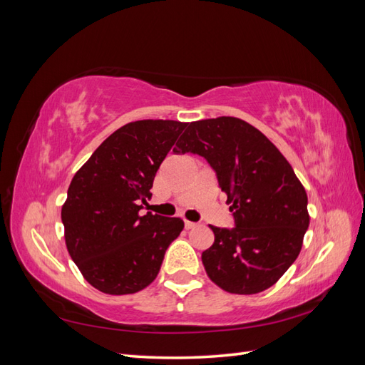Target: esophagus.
Masks as SVG:
<instances>
[{"mask_svg": "<svg viewBox=\"0 0 365 365\" xmlns=\"http://www.w3.org/2000/svg\"><path fill=\"white\" fill-rule=\"evenodd\" d=\"M197 224L196 222H191V221H185V228H186V230H191V228H194V227H196Z\"/></svg>", "mask_w": 365, "mask_h": 365, "instance_id": "34e87169", "label": "esophagus"}]
</instances>
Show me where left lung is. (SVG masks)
I'll list each match as a JSON object with an SVG mask.
<instances>
[{"instance_id":"8db88e82","label":"left lung","mask_w":365,"mask_h":365,"mask_svg":"<svg viewBox=\"0 0 365 365\" xmlns=\"http://www.w3.org/2000/svg\"><path fill=\"white\" fill-rule=\"evenodd\" d=\"M175 154H199L215 169L235 228L210 225L215 242L202 253L213 283L232 294H258L297 259L308 230V196L274 143L240 118L188 124Z\"/></svg>"}]
</instances>
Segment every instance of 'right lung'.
Masks as SVG:
<instances>
[{
    "label": "right lung",
    "instance_id": "add662e5",
    "mask_svg": "<svg viewBox=\"0 0 365 365\" xmlns=\"http://www.w3.org/2000/svg\"><path fill=\"white\" fill-rule=\"evenodd\" d=\"M188 123L141 120L115 130L93 152L62 205L65 244L98 291L135 294L157 278L165 252L183 230L180 217L140 210L160 165Z\"/></svg>",
    "mask_w": 365,
    "mask_h": 365
}]
</instances>
